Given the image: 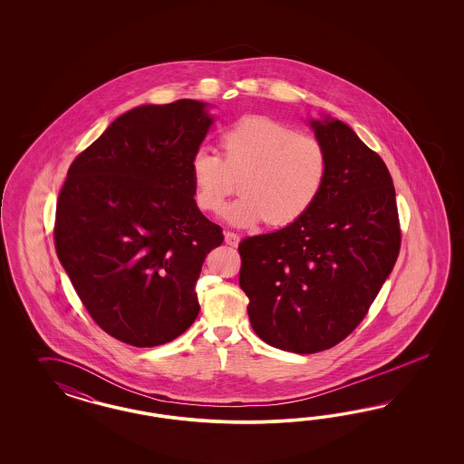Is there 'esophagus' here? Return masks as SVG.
<instances>
[{
    "label": "esophagus",
    "mask_w": 464,
    "mask_h": 464,
    "mask_svg": "<svg viewBox=\"0 0 464 464\" xmlns=\"http://www.w3.org/2000/svg\"><path fill=\"white\" fill-rule=\"evenodd\" d=\"M225 241L229 246H238L239 237L237 233H233V231H226Z\"/></svg>",
    "instance_id": "esophagus-1"
}]
</instances>
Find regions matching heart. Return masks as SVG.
I'll list each match as a JSON object with an SVG mask.
<instances>
[{"mask_svg":"<svg viewBox=\"0 0 464 464\" xmlns=\"http://www.w3.org/2000/svg\"><path fill=\"white\" fill-rule=\"evenodd\" d=\"M219 150L221 156L208 150L192 156V196L200 211H221L241 180L243 196L225 211L231 225L268 219L276 226L293 225L324 192L328 177L324 144L272 117H241L223 130Z\"/></svg>","mask_w":464,"mask_h":464,"instance_id":"b5f03b06","label":"heart"}]
</instances>
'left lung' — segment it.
Instances as JSON below:
<instances>
[{
  "mask_svg": "<svg viewBox=\"0 0 464 464\" xmlns=\"http://www.w3.org/2000/svg\"><path fill=\"white\" fill-rule=\"evenodd\" d=\"M328 155L324 192L279 231L243 239L239 287L253 330L295 353L326 351L364 320L400 253L393 180L351 127L309 121Z\"/></svg>",
  "mask_w": 464,
  "mask_h": 464,
  "instance_id": "8db88e82",
  "label": "left lung"
}]
</instances>
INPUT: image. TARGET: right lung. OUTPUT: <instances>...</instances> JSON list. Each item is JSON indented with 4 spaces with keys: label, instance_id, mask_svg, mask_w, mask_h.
Masks as SVG:
<instances>
[{
    "label": "right lung",
    "instance_id": "1",
    "mask_svg": "<svg viewBox=\"0 0 464 464\" xmlns=\"http://www.w3.org/2000/svg\"><path fill=\"white\" fill-rule=\"evenodd\" d=\"M208 103L140 105L76 156L57 198L54 243L103 332L134 347L196 322V282L221 226L198 211L190 160L212 124Z\"/></svg>",
    "mask_w": 464,
    "mask_h": 464
}]
</instances>
